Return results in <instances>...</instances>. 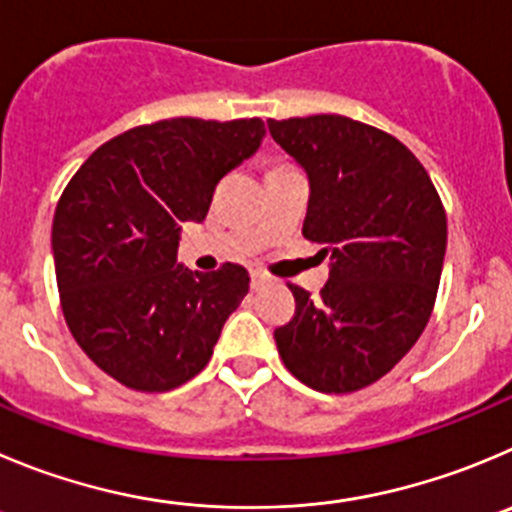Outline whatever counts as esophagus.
Masks as SVG:
<instances>
[{
	"label": "esophagus",
	"instance_id": "1",
	"mask_svg": "<svg viewBox=\"0 0 512 512\" xmlns=\"http://www.w3.org/2000/svg\"><path fill=\"white\" fill-rule=\"evenodd\" d=\"M267 283H270V278H267V275H265V272H262V270H252V272H250V285H252V290L265 288Z\"/></svg>",
	"mask_w": 512,
	"mask_h": 512
}]
</instances>
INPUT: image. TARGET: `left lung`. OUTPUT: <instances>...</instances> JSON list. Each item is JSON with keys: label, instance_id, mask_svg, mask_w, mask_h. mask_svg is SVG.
<instances>
[{"label": "left lung", "instance_id": "obj_1", "mask_svg": "<svg viewBox=\"0 0 512 512\" xmlns=\"http://www.w3.org/2000/svg\"><path fill=\"white\" fill-rule=\"evenodd\" d=\"M310 181L303 237L331 255L318 298L290 283L295 315L275 328L285 369L323 394L389 374L432 315L447 250V214L432 179L399 138L346 116L267 121Z\"/></svg>", "mask_w": 512, "mask_h": 512}]
</instances>
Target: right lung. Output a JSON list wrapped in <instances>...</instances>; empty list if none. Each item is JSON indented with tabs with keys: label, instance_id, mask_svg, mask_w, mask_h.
<instances>
[{
	"label": "right lung",
	"instance_id": "1",
	"mask_svg": "<svg viewBox=\"0 0 512 512\" xmlns=\"http://www.w3.org/2000/svg\"><path fill=\"white\" fill-rule=\"evenodd\" d=\"M260 118L136 126L95 148L52 219L57 290L70 333L98 369L136 391H171L199 374L250 275L176 265L179 229L202 222L219 179L252 156Z\"/></svg>",
	"mask_w": 512,
	"mask_h": 512
}]
</instances>
